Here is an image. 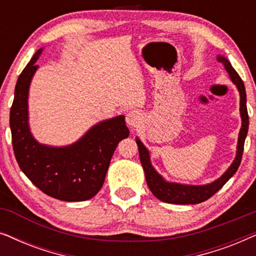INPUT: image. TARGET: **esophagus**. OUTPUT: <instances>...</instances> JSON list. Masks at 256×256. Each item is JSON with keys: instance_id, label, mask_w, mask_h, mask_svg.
Listing matches in <instances>:
<instances>
[{"instance_id": "1", "label": "esophagus", "mask_w": 256, "mask_h": 256, "mask_svg": "<svg viewBox=\"0 0 256 256\" xmlns=\"http://www.w3.org/2000/svg\"><path fill=\"white\" fill-rule=\"evenodd\" d=\"M141 114H140L138 110H130L127 114V116H126V122H127V124L130 129L138 128L140 124H141Z\"/></svg>"}]
</instances>
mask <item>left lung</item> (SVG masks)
<instances>
[{"instance_id":"8db88e82","label":"left lung","mask_w":256,"mask_h":256,"mask_svg":"<svg viewBox=\"0 0 256 256\" xmlns=\"http://www.w3.org/2000/svg\"><path fill=\"white\" fill-rule=\"evenodd\" d=\"M216 60L222 62L224 68L228 73L230 80L234 85L236 86L238 90L240 93V116H241V128L239 132V138H238V146H236V155L234 158L233 163L230 164L228 169L225 171L222 176H220L218 180L208 184L204 185H188V184H180L172 183V182H168L160 176V174L155 170L150 162V154L149 150L146 148L144 144L141 142V140L136 138V143L138 146L140 160L143 166L146 174V184L157 199L164 202H169V204H199L208 200L211 198L216 192H218L224 185L227 183V180L236 172L238 168L241 163L244 152V140H246L248 132V112L246 104V90H244V82L238 74L236 70L232 68L228 59L224 57V56H216Z\"/></svg>"}]
</instances>
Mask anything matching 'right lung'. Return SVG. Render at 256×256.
I'll list each match as a JSON object with an SVG mask.
<instances>
[{
	"instance_id": "right-lung-1",
	"label": "right lung",
	"mask_w": 256,
	"mask_h": 256,
	"mask_svg": "<svg viewBox=\"0 0 256 256\" xmlns=\"http://www.w3.org/2000/svg\"><path fill=\"white\" fill-rule=\"evenodd\" d=\"M40 48L20 73L10 108V129L17 163L45 194L64 202H84L102 188L112 156L129 136L124 115L94 124L78 141L65 146L42 144L31 134L28 98Z\"/></svg>"
}]
</instances>
